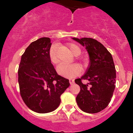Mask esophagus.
Masks as SVG:
<instances>
[{"label":"esophagus","mask_w":133,"mask_h":133,"mask_svg":"<svg viewBox=\"0 0 133 133\" xmlns=\"http://www.w3.org/2000/svg\"><path fill=\"white\" fill-rule=\"evenodd\" d=\"M69 84H70L71 85H73V84H74V80H73V79H69Z\"/></svg>","instance_id":"1"}]
</instances>
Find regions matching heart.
<instances>
[{
  "label": "heart",
  "mask_w": 133,
  "mask_h": 133,
  "mask_svg": "<svg viewBox=\"0 0 133 133\" xmlns=\"http://www.w3.org/2000/svg\"><path fill=\"white\" fill-rule=\"evenodd\" d=\"M68 48H69L71 53L75 56H78L81 53V49L75 44H68ZM57 45H53L51 47L49 51V57L50 61L52 64H55L58 62V58L57 55ZM81 67L77 64H60L57 67V71L59 75L64 77H73L80 74L81 72Z\"/></svg>",
  "instance_id": "b5f03b06"
}]
</instances>
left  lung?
Returning <instances> with one entry per match:
<instances>
[{
    "mask_svg": "<svg viewBox=\"0 0 133 133\" xmlns=\"http://www.w3.org/2000/svg\"><path fill=\"white\" fill-rule=\"evenodd\" d=\"M85 47L89 56V65L80 78L75 80L80 87L76 98L82 111L96 113L109 105L112 96L116 83V69L111 53L103 44L91 38H73ZM82 79L89 81L84 84Z\"/></svg>",
    "mask_w": 133,
    "mask_h": 133,
    "instance_id": "left-lung-1",
    "label": "left lung"
}]
</instances>
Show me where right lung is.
<instances>
[{
	"label": "right lung",
	"instance_id": "add662e5",
	"mask_svg": "<svg viewBox=\"0 0 133 133\" xmlns=\"http://www.w3.org/2000/svg\"><path fill=\"white\" fill-rule=\"evenodd\" d=\"M51 43L48 37L33 42L21 57L18 68L20 92L25 105L38 113L55 111L60 96L69 86L68 79L57 74L49 57Z\"/></svg>",
	"mask_w": 133,
	"mask_h": 133
}]
</instances>
